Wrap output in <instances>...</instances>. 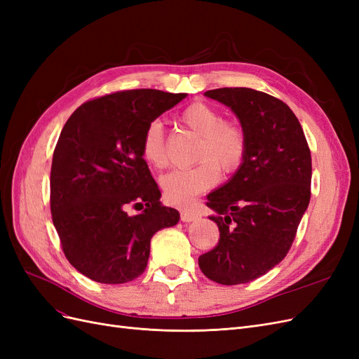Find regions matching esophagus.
<instances>
[{"label": "esophagus", "instance_id": "esophagus-1", "mask_svg": "<svg viewBox=\"0 0 359 359\" xmlns=\"http://www.w3.org/2000/svg\"><path fill=\"white\" fill-rule=\"evenodd\" d=\"M181 220L184 223H190V222H196L199 220V214L193 212V211H181Z\"/></svg>", "mask_w": 359, "mask_h": 359}]
</instances>
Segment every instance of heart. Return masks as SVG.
Returning a JSON list of instances; mask_svg holds the SVG:
<instances>
[{"mask_svg": "<svg viewBox=\"0 0 359 359\" xmlns=\"http://www.w3.org/2000/svg\"><path fill=\"white\" fill-rule=\"evenodd\" d=\"M180 121L201 137L196 160L199 165L189 169H175L160 178L165 199L177 206H186L198 194L214 187L219 181V169L223 173L235 172L244 160L247 139L241 126L224 121L217 107L194 102L180 114ZM140 153L154 169H163L168 163L165 135L161 124L151 123L142 136Z\"/></svg>", "mask_w": 359, "mask_h": 359, "instance_id": "1", "label": "heart"}]
</instances>
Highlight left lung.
<instances>
[{
	"label": "left lung",
	"instance_id": "1",
	"mask_svg": "<svg viewBox=\"0 0 359 359\" xmlns=\"http://www.w3.org/2000/svg\"><path fill=\"white\" fill-rule=\"evenodd\" d=\"M235 114L245 133L244 160L206 206L220 240L199 257L215 283H248L278 265L310 202L311 156L298 118L276 97L252 88L206 91Z\"/></svg>",
	"mask_w": 359,
	"mask_h": 359
}]
</instances>
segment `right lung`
<instances>
[{
	"label": "right lung",
	"instance_id": "add662e5",
	"mask_svg": "<svg viewBox=\"0 0 359 359\" xmlns=\"http://www.w3.org/2000/svg\"><path fill=\"white\" fill-rule=\"evenodd\" d=\"M186 93L128 90L86 102L62 127L50 169V212L69 262L81 274L121 285L144 273L151 238L180 212L140 153L147 127ZM133 204L140 211L130 216Z\"/></svg>",
	"mask_w": 359,
	"mask_h": 359
}]
</instances>
